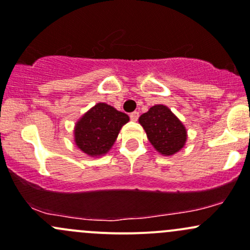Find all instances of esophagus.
<instances>
[{"mask_svg":"<svg viewBox=\"0 0 250 250\" xmlns=\"http://www.w3.org/2000/svg\"><path fill=\"white\" fill-rule=\"evenodd\" d=\"M129 117L132 121H138V118H139V112H138V111H134V112L130 113Z\"/></svg>","mask_w":250,"mask_h":250,"instance_id":"34e87169","label":"esophagus"}]
</instances>
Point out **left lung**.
Wrapping results in <instances>:
<instances>
[{
	"mask_svg": "<svg viewBox=\"0 0 250 250\" xmlns=\"http://www.w3.org/2000/svg\"><path fill=\"white\" fill-rule=\"evenodd\" d=\"M147 139L153 147L165 156L180 151L188 134L181 121L165 105H155L139 117Z\"/></svg>",
	"mask_w": 250,
	"mask_h": 250,
	"instance_id": "left-lung-1",
	"label": "left lung"
}]
</instances>
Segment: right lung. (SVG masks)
<instances>
[{
	"mask_svg": "<svg viewBox=\"0 0 250 250\" xmlns=\"http://www.w3.org/2000/svg\"><path fill=\"white\" fill-rule=\"evenodd\" d=\"M128 121L129 117L125 113L105 103H98L75 125V143L81 151L92 157L105 155Z\"/></svg>",
	"mask_w": 250,
	"mask_h": 250,
	"instance_id": "right-lung-1",
	"label": "right lung"
}]
</instances>
